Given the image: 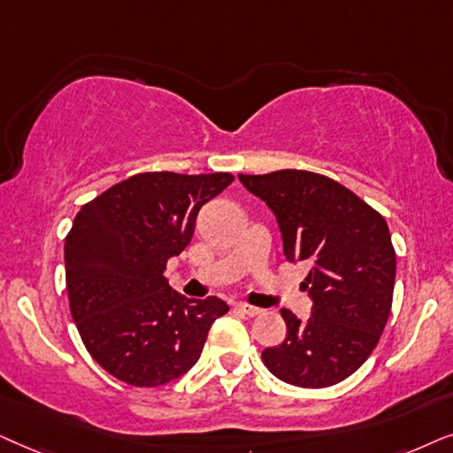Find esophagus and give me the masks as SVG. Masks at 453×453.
Masks as SVG:
<instances>
[{"instance_id":"obj_1","label":"esophagus","mask_w":453,"mask_h":453,"mask_svg":"<svg viewBox=\"0 0 453 453\" xmlns=\"http://www.w3.org/2000/svg\"><path fill=\"white\" fill-rule=\"evenodd\" d=\"M236 309L240 312H244V315H249V317H257L258 312H261V309H257V306H250V304H246V303L236 304Z\"/></svg>"}]
</instances>
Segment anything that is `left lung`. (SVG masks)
I'll use <instances>...</instances> for the list:
<instances>
[{"label":"left lung","instance_id":"left-lung-1","mask_svg":"<svg viewBox=\"0 0 453 453\" xmlns=\"http://www.w3.org/2000/svg\"><path fill=\"white\" fill-rule=\"evenodd\" d=\"M240 182L273 211L289 263L311 267L303 321L281 309L286 340L265 348V366L296 388H329L360 369L389 319L395 250L388 223L363 198L321 173L280 170Z\"/></svg>","mask_w":453,"mask_h":453}]
</instances>
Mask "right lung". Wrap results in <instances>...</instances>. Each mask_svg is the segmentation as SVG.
Listing matches in <instances>:
<instances>
[{"label": "right lung", "instance_id": "right-lung-1", "mask_svg": "<svg viewBox=\"0 0 453 453\" xmlns=\"http://www.w3.org/2000/svg\"><path fill=\"white\" fill-rule=\"evenodd\" d=\"M232 173L147 172L111 186L78 211L65 238V286L84 346L119 381L157 388L201 358L221 298L172 289L167 258L190 244L204 203Z\"/></svg>", "mask_w": 453, "mask_h": 453}]
</instances>
